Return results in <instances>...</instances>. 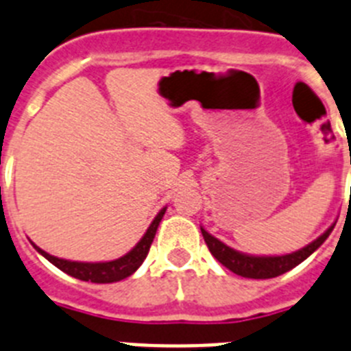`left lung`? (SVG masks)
<instances>
[{"instance_id": "8db88e82", "label": "left lung", "mask_w": 351, "mask_h": 351, "mask_svg": "<svg viewBox=\"0 0 351 351\" xmlns=\"http://www.w3.org/2000/svg\"><path fill=\"white\" fill-rule=\"evenodd\" d=\"M336 225V223H334ZM334 225L330 228L324 232L318 239H315L311 244H308L302 250L295 251V253H288V255L281 256H253V255H244V253H239V251L232 250L230 246L223 244L221 241H218L216 237L202 230L204 241H206L207 247H209L210 255L218 260L221 265H225L226 269H230L234 274L243 276V278H251V280H269V278H276V276H281L285 272H288L290 269H293L295 265H299L300 262L308 258L311 253H315L322 244L325 243V239L330 235Z\"/></svg>"}]
</instances>
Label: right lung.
Instances as JSON below:
<instances>
[{
    "label": "right lung",
    "mask_w": 351,
    "mask_h": 351,
    "mask_svg": "<svg viewBox=\"0 0 351 351\" xmlns=\"http://www.w3.org/2000/svg\"><path fill=\"white\" fill-rule=\"evenodd\" d=\"M167 207L158 213L156 218L153 219V223L149 225L147 232L144 234V237L137 243V246L133 247L130 253H126L125 256L121 258L112 260V262H98V263H88V262H71V260H63L56 258V256L49 255L47 251L40 250L38 246H35V250L38 251L40 255L45 256L52 265H56L58 269H61L63 272H66L71 278H77V280L82 281H91V283H116V281L125 280L128 276H132L133 272L137 271L142 265V262L145 260L149 253V247L153 244V239L156 235L158 225H160L163 214H165Z\"/></svg>",
    "instance_id": "right-lung-1"
}]
</instances>
